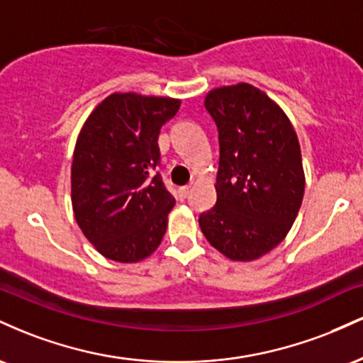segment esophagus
<instances>
[{
	"mask_svg": "<svg viewBox=\"0 0 363 363\" xmlns=\"http://www.w3.org/2000/svg\"><path fill=\"white\" fill-rule=\"evenodd\" d=\"M189 191H191V186H182V187H179V198L186 199L187 196H189Z\"/></svg>",
	"mask_w": 363,
	"mask_h": 363,
	"instance_id": "1",
	"label": "esophagus"
}]
</instances>
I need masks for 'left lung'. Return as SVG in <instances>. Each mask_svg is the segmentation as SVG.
Returning a JSON list of instances; mask_svg holds the SVG:
<instances>
[{
    "label": "left lung",
    "instance_id": "8db88e82",
    "mask_svg": "<svg viewBox=\"0 0 363 363\" xmlns=\"http://www.w3.org/2000/svg\"><path fill=\"white\" fill-rule=\"evenodd\" d=\"M218 128L216 205L199 215L203 235L232 261H254L285 239L301 210L306 174L289 116L264 91L218 86L205 97Z\"/></svg>",
    "mask_w": 363,
    "mask_h": 363
}]
</instances>
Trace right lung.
I'll use <instances>...</instances> for the list:
<instances>
[{
    "label": "right lung",
    "mask_w": 363,
    "mask_h": 363,
    "mask_svg": "<svg viewBox=\"0 0 363 363\" xmlns=\"http://www.w3.org/2000/svg\"><path fill=\"white\" fill-rule=\"evenodd\" d=\"M179 107V99L114 91L83 123L72 206L83 235L107 259L143 261L164 239L176 199L152 170L160 162V128Z\"/></svg>",
    "instance_id": "1"
}]
</instances>
